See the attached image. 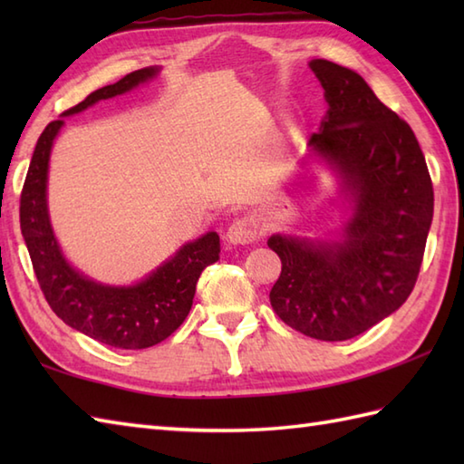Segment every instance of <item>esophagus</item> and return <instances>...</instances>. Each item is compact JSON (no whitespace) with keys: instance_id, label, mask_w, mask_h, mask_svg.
<instances>
[{"instance_id":"esophagus-1","label":"esophagus","mask_w":464,"mask_h":464,"mask_svg":"<svg viewBox=\"0 0 464 464\" xmlns=\"http://www.w3.org/2000/svg\"><path fill=\"white\" fill-rule=\"evenodd\" d=\"M261 237V227L255 215H241L227 231V241L233 245H249Z\"/></svg>"}]
</instances>
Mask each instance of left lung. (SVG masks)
Masks as SVG:
<instances>
[{
    "mask_svg": "<svg viewBox=\"0 0 464 464\" xmlns=\"http://www.w3.org/2000/svg\"><path fill=\"white\" fill-rule=\"evenodd\" d=\"M329 103L309 145L354 195L341 243L273 235L281 275L271 307L319 341H347L395 313L415 287L432 221V181L411 125L353 69L309 63Z\"/></svg>",
    "mask_w": 464,
    "mask_h": 464,
    "instance_id": "left-lung-1",
    "label": "left lung"
}]
</instances>
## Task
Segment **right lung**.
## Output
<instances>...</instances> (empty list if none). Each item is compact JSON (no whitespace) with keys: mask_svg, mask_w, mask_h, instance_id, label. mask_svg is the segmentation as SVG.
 <instances>
[{"mask_svg":"<svg viewBox=\"0 0 464 464\" xmlns=\"http://www.w3.org/2000/svg\"><path fill=\"white\" fill-rule=\"evenodd\" d=\"M155 73V67L137 69L90 93L63 115L130 92ZM62 125L63 120H55L39 135L19 199V225L39 287L57 317L87 337L115 349L153 347L179 329L189 314L203 269L219 259V235L211 231L183 245L175 257L133 287H105L69 267L49 225L45 201L49 151Z\"/></svg>","mask_w":464,"mask_h":464,"instance_id":"right-lung-1","label":"right lung"}]
</instances>
